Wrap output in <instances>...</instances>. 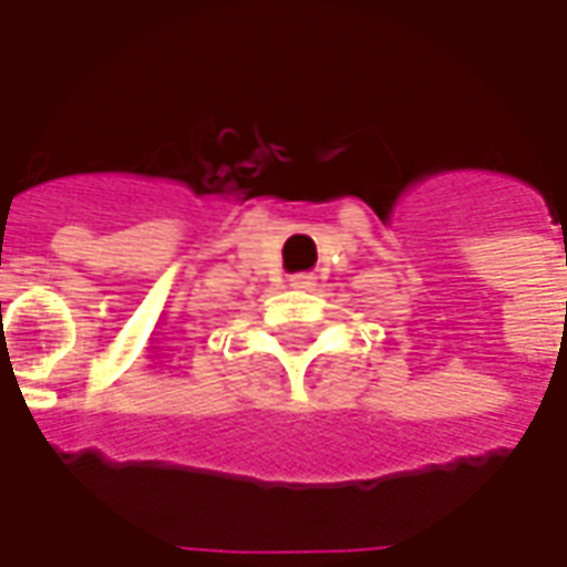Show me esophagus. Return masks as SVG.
Listing matches in <instances>:
<instances>
[{"label": "esophagus", "mask_w": 567, "mask_h": 567, "mask_svg": "<svg viewBox=\"0 0 567 567\" xmlns=\"http://www.w3.org/2000/svg\"><path fill=\"white\" fill-rule=\"evenodd\" d=\"M313 276L300 272V276H291V288H313Z\"/></svg>", "instance_id": "34e87169"}]
</instances>
